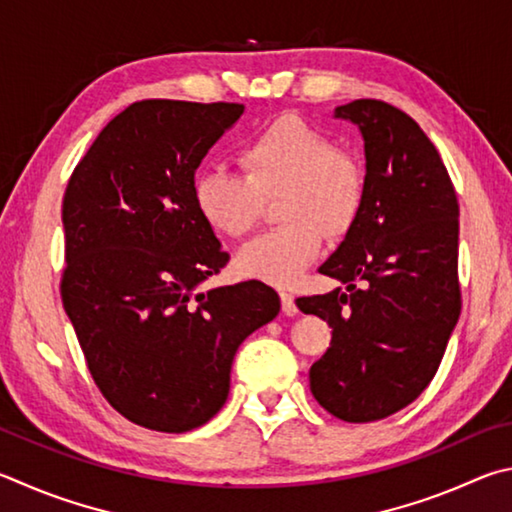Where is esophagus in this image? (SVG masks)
<instances>
[{"instance_id": "34e87169", "label": "esophagus", "mask_w": 512, "mask_h": 512, "mask_svg": "<svg viewBox=\"0 0 512 512\" xmlns=\"http://www.w3.org/2000/svg\"><path fill=\"white\" fill-rule=\"evenodd\" d=\"M279 297H281V308H283V312L285 315H297V303H294V297L290 292H285V290H281L279 292Z\"/></svg>"}]
</instances>
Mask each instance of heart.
<instances>
[{
  "label": "heart",
  "mask_w": 512,
  "mask_h": 512,
  "mask_svg": "<svg viewBox=\"0 0 512 512\" xmlns=\"http://www.w3.org/2000/svg\"><path fill=\"white\" fill-rule=\"evenodd\" d=\"M245 175L202 170L193 202L213 231L242 238L261 218L263 197L281 195L283 227L267 231L236 256L242 276L290 285L315 261L330 238H342L360 218L366 170L335 139L297 114H283L258 130L238 152Z\"/></svg>",
  "instance_id": "1"
}]
</instances>
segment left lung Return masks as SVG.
Here are the masks:
<instances>
[{
	"instance_id": "1",
	"label": "left lung",
	"mask_w": 512,
	"mask_h": 512,
	"mask_svg": "<svg viewBox=\"0 0 512 512\" xmlns=\"http://www.w3.org/2000/svg\"><path fill=\"white\" fill-rule=\"evenodd\" d=\"M335 116L362 130L366 152L360 218L319 267L348 288L297 306L333 328L330 348L310 366L312 396L339 420L371 423L425 391L459 321V202L409 114L357 98Z\"/></svg>"
}]
</instances>
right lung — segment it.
Listing matches in <instances>:
<instances>
[{
  "label": "right lung",
  "instance_id": "obj_1",
  "mask_svg": "<svg viewBox=\"0 0 512 512\" xmlns=\"http://www.w3.org/2000/svg\"><path fill=\"white\" fill-rule=\"evenodd\" d=\"M242 110L132 103L89 146L62 197V306L103 398L155 432H191L218 414L242 339L281 310L261 281L197 292L229 254L195 209V170Z\"/></svg>",
  "mask_w": 512,
  "mask_h": 512
}]
</instances>
